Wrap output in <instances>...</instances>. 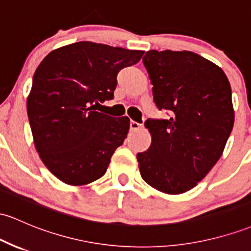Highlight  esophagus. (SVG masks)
<instances>
[{
    "instance_id": "obj_1",
    "label": "esophagus",
    "mask_w": 251,
    "mask_h": 251,
    "mask_svg": "<svg viewBox=\"0 0 251 251\" xmlns=\"http://www.w3.org/2000/svg\"><path fill=\"white\" fill-rule=\"evenodd\" d=\"M142 126H143L142 124L137 123V121H133V120L130 121V130L131 131H138L142 128Z\"/></svg>"
}]
</instances>
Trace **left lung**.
Instances as JSON below:
<instances>
[{"label":"left lung","instance_id":"8db88e82","mask_svg":"<svg viewBox=\"0 0 251 251\" xmlns=\"http://www.w3.org/2000/svg\"><path fill=\"white\" fill-rule=\"evenodd\" d=\"M153 101L169 119H148L152 142L137 155L151 187L181 194L197 186L218 162L233 127L231 87L224 71L191 51H156L143 57Z\"/></svg>","mask_w":251,"mask_h":251}]
</instances>
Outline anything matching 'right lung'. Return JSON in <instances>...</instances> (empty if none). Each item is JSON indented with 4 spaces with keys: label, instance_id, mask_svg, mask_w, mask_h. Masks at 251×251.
<instances>
[{
    "label": "right lung",
    "instance_id": "add662e5",
    "mask_svg": "<svg viewBox=\"0 0 251 251\" xmlns=\"http://www.w3.org/2000/svg\"><path fill=\"white\" fill-rule=\"evenodd\" d=\"M143 53L78 41L50 52L35 70L27 114L41 161L60 181L81 186L104 175L130 119L95 106L114 98L118 73Z\"/></svg>",
    "mask_w": 251,
    "mask_h": 251
}]
</instances>
